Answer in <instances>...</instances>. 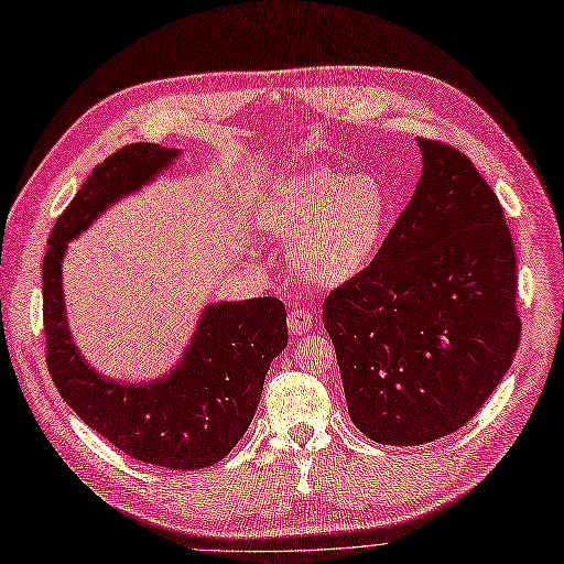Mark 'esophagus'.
I'll return each mask as SVG.
<instances>
[{"label":"esophagus","instance_id":"obj_1","mask_svg":"<svg viewBox=\"0 0 564 564\" xmlns=\"http://www.w3.org/2000/svg\"><path fill=\"white\" fill-rule=\"evenodd\" d=\"M312 321H314L312 308H306V306L290 308V312H288V330L293 335H302V333L312 328Z\"/></svg>","mask_w":564,"mask_h":564}]
</instances>
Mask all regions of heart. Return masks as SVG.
<instances>
[{
    "label": "heart",
    "instance_id": "b5f03b06",
    "mask_svg": "<svg viewBox=\"0 0 564 564\" xmlns=\"http://www.w3.org/2000/svg\"><path fill=\"white\" fill-rule=\"evenodd\" d=\"M389 196L372 175L308 169L281 177L262 206L264 227L293 243L300 274L318 285L351 281L384 239Z\"/></svg>",
    "mask_w": 564,
    "mask_h": 564
}]
</instances>
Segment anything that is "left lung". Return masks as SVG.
Segmentation results:
<instances>
[{"label":"left lung","instance_id":"left-lung-1","mask_svg":"<svg viewBox=\"0 0 564 564\" xmlns=\"http://www.w3.org/2000/svg\"><path fill=\"white\" fill-rule=\"evenodd\" d=\"M416 142L410 204L372 264L323 302L351 422L381 445L462 429L511 368L522 328L497 194L459 150Z\"/></svg>","mask_w":564,"mask_h":564}]
</instances>
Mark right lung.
Masks as SVG:
<instances>
[{"mask_svg": "<svg viewBox=\"0 0 564 564\" xmlns=\"http://www.w3.org/2000/svg\"><path fill=\"white\" fill-rule=\"evenodd\" d=\"M177 150L133 142L86 177L48 236L42 267L46 366L63 401L79 420L129 457L194 470L225 459L258 410L267 370L285 347V306L276 297L217 302L204 308L171 375L123 384L88 366L69 335L61 267L67 241L117 204L152 183Z\"/></svg>", "mask_w": 564, "mask_h": 564, "instance_id": "right-lung-1", "label": "right lung"}]
</instances>
